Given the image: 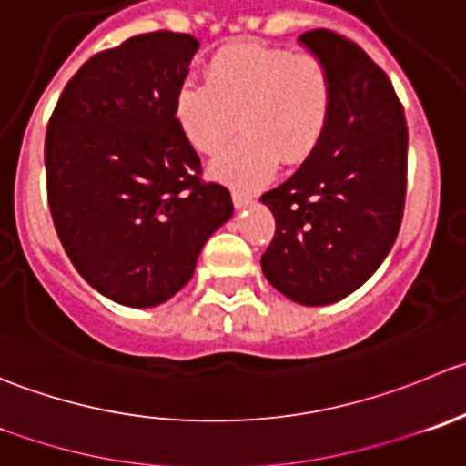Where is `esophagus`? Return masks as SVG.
<instances>
[{
	"instance_id": "1",
	"label": "esophagus",
	"mask_w": 466,
	"mask_h": 466,
	"mask_svg": "<svg viewBox=\"0 0 466 466\" xmlns=\"http://www.w3.org/2000/svg\"><path fill=\"white\" fill-rule=\"evenodd\" d=\"M232 202H234V207H237V209H243V207H248V205H252V196H246V193H238V191H234L232 193Z\"/></svg>"
}]
</instances>
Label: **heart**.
<instances>
[{
  "mask_svg": "<svg viewBox=\"0 0 466 466\" xmlns=\"http://www.w3.org/2000/svg\"><path fill=\"white\" fill-rule=\"evenodd\" d=\"M334 84L316 54L243 40L220 47L207 81L187 79L175 95V120L202 155H216L241 120L243 137L218 155L209 173L237 191H255L284 164H302L329 123Z\"/></svg>",
  "mask_w": 466,
  "mask_h": 466,
  "instance_id": "obj_1",
  "label": "heart"
}]
</instances>
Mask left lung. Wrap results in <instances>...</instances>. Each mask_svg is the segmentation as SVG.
Listing matches in <instances>:
<instances>
[{"label":"left lung","mask_w":466,"mask_h":466,"mask_svg":"<svg viewBox=\"0 0 466 466\" xmlns=\"http://www.w3.org/2000/svg\"><path fill=\"white\" fill-rule=\"evenodd\" d=\"M300 43L329 67L332 113L305 164L261 196L275 216L261 270L293 302L319 307L362 287L399 237L408 125L390 76L360 45L328 29Z\"/></svg>","instance_id":"8db88e82"}]
</instances>
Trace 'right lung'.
Returning <instances> with one entry per match:
<instances>
[{"mask_svg":"<svg viewBox=\"0 0 466 466\" xmlns=\"http://www.w3.org/2000/svg\"><path fill=\"white\" fill-rule=\"evenodd\" d=\"M200 43L152 31L90 56L63 88L45 137L54 228L81 278L127 307H157L193 278L232 218L220 184L175 120Z\"/></svg>","mask_w":466,"mask_h":466,"instance_id":"obj_1","label":"right lung"}]
</instances>
